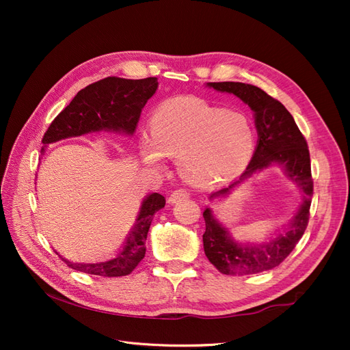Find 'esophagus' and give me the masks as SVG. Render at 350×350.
<instances>
[{"label":"esophagus","instance_id":"1","mask_svg":"<svg viewBox=\"0 0 350 350\" xmlns=\"http://www.w3.org/2000/svg\"><path fill=\"white\" fill-rule=\"evenodd\" d=\"M187 198H189V193L187 191V189H176V191L171 193L167 201L171 204H175V203H179V201H184Z\"/></svg>","mask_w":350,"mask_h":350}]
</instances>
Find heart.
<instances>
[{
    "label": "heart",
    "instance_id": "b5f03b06",
    "mask_svg": "<svg viewBox=\"0 0 350 350\" xmlns=\"http://www.w3.org/2000/svg\"><path fill=\"white\" fill-rule=\"evenodd\" d=\"M150 137L152 142L142 143L144 161L162 167L163 157L178 159L179 174L197 185L237 176L254 150V131L245 115L194 99L161 105L150 118Z\"/></svg>",
    "mask_w": 350,
    "mask_h": 350
}]
</instances>
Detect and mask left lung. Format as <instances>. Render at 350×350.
<instances>
[{"instance_id":"left-lung-1","label":"left lung","mask_w":350,"mask_h":350,"mask_svg":"<svg viewBox=\"0 0 350 350\" xmlns=\"http://www.w3.org/2000/svg\"><path fill=\"white\" fill-rule=\"evenodd\" d=\"M207 86L217 92L235 94L243 103H247L254 112L258 134L256 152L245 172L234 184L211 194L210 200L226 197L230 194L232 188L241 184L243 179L274 163L280 165L286 176L299 187L304 198L298 213L291 220L288 230L261 245H242L235 242L229 235V230L219 224L207 207L203 213L206 221L203 235L206 257L220 273L230 276L256 274L274 269L293 251L308 226L314 189L308 144L291 112L262 89L238 81L207 83Z\"/></svg>"}]
</instances>
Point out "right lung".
<instances>
[{"mask_svg": "<svg viewBox=\"0 0 350 350\" xmlns=\"http://www.w3.org/2000/svg\"><path fill=\"white\" fill-rule=\"evenodd\" d=\"M157 79L147 77L130 80L107 77L81 89L68 107L51 122L42 143L48 146L68 137H79L93 131H118L133 135L142 109L157 89ZM45 149L42 147V152ZM165 197L153 193L142 203L139 217L125 241L122 251L112 260L103 262H72L64 260L68 267L94 276L118 278L130 274L144 258L146 239L153 215L165 207Z\"/></svg>", "mask_w": 350, "mask_h": 350, "instance_id": "right-lung-1", "label": "right lung"}]
</instances>
